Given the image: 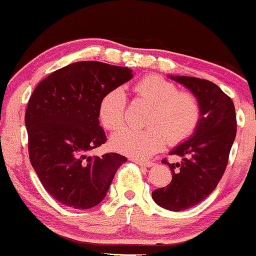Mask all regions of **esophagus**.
Masks as SVG:
<instances>
[{"instance_id":"esophagus-1","label":"esophagus","mask_w":256,"mask_h":256,"mask_svg":"<svg viewBox=\"0 0 256 256\" xmlns=\"http://www.w3.org/2000/svg\"><path fill=\"white\" fill-rule=\"evenodd\" d=\"M132 160H133L134 163H136V164L142 166H151L154 164V162H150V160H136V158H133Z\"/></svg>"}]
</instances>
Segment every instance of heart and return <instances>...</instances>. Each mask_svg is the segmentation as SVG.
Wrapping results in <instances>:
<instances>
[{"label": "heart", "mask_w": 256, "mask_h": 256, "mask_svg": "<svg viewBox=\"0 0 256 256\" xmlns=\"http://www.w3.org/2000/svg\"><path fill=\"white\" fill-rule=\"evenodd\" d=\"M134 94L150 105L144 129L122 128L111 138V146L133 158H146L170 145L185 142L196 132L202 117L198 98L179 90L173 82L158 74H146L133 86ZM127 98L122 88L104 94L99 104V120L108 130H117L124 123Z\"/></svg>", "instance_id": "obj_1"}]
</instances>
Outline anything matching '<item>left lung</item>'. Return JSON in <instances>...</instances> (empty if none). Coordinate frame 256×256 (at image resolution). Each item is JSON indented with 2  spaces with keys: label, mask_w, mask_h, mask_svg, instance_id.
Wrapping results in <instances>:
<instances>
[{
  "label": "left lung",
  "mask_w": 256,
  "mask_h": 256,
  "mask_svg": "<svg viewBox=\"0 0 256 256\" xmlns=\"http://www.w3.org/2000/svg\"><path fill=\"white\" fill-rule=\"evenodd\" d=\"M170 77L188 88L202 108L194 136L169 154L182 157V162L162 160L172 170L170 184L152 192L162 208L180 212L198 204L215 190L228 163L237 120L234 102L215 83L197 77Z\"/></svg>",
  "instance_id": "8db88e82"
}]
</instances>
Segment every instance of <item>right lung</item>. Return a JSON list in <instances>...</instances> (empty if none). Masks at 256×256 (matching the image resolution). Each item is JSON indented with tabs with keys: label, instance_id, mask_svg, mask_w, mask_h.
Masks as SVG:
<instances>
[{
	"label": "right lung",
	"instance_id": "right-lung-1",
	"mask_svg": "<svg viewBox=\"0 0 256 256\" xmlns=\"http://www.w3.org/2000/svg\"><path fill=\"white\" fill-rule=\"evenodd\" d=\"M133 77L132 70L78 62L52 72L28 99L25 124L28 157L46 191L59 203L90 209L106 196L127 158L116 152L90 157L105 144L99 104L105 93Z\"/></svg>",
	"mask_w": 256,
	"mask_h": 256
}]
</instances>
